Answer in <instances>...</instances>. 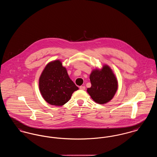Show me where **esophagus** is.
Returning <instances> with one entry per match:
<instances>
[{"label":"esophagus","mask_w":157,"mask_h":157,"mask_svg":"<svg viewBox=\"0 0 157 157\" xmlns=\"http://www.w3.org/2000/svg\"><path fill=\"white\" fill-rule=\"evenodd\" d=\"M79 89L81 90H85V86H81L79 87Z\"/></svg>","instance_id":"1"}]
</instances>
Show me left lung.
I'll list each match as a JSON object with an SVG mask.
<instances>
[{
    "label": "left lung",
    "mask_w": 157,
    "mask_h": 157,
    "mask_svg": "<svg viewBox=\"0 0 157 157\" xmlns=\"http://www.w3.org/2000/svg\"><path fill=\"white\" fill-rule=\"evenodd\" d=\"M91 87L87 92L98 104H104L111 101L118 89V82L112 70L107 65L95 69L90 75Z\"/></svg>",
    "instance_id": "8db88e82"
}]
</instances>
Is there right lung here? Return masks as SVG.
<instances>
[{"label":"right lung","mask_w":157,"mask_h":157,"mask_svg":"<svg viewBox=\"0 0 157 157\" xmlns=\"http://www.w3.org/2000/svg\"><path fill=\"white\" fill-rule=\"evenodd\" d=\"M39 90L49 104L62 106L71 98L78 87L69 78L67 69L59 60L49 63L39 78Z\"/></svg>","instance_id":"1"}]
</instances>
